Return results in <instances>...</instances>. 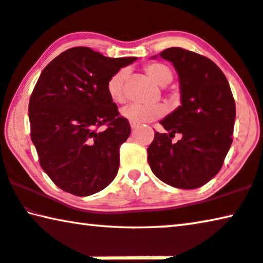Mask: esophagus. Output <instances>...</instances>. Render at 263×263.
<instances>
[{
    "instance_id": "obj_1",
    "label": "esophagus",
    "mask_w": 263,
    "mask_h": 263,
    "mask_svg": "<svg viewBox=\"0 0 263 263\" xmlns=\"http://www.w3.org/2000/svg\"><path fill=\"white\" fill-rule=\"evenodd\" d=\"M130 128L133 129V130H135V129L139 128V124H136V123H133V122H130Z\"/></svg>"
}]
</instances>
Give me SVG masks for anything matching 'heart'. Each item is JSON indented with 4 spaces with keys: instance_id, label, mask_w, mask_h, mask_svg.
I'll return each instance as SVG.
<instances>
[{
    "instance_id": "obj_1",
    "label": "heart",
    "mask_w": 263,
    "mask_h": 263,
    "mask_svg": "<svg viewBox=\"0 0 263 263\" xmlns=\"http://www.w3.org/2000/svg\"><path fill=\"white\" fill-rule=\"evenodd\" d=\"M148 75L160 86H167L173 79L172 71L163 63H152L145 68ZM128 75L127 69H120L109 79L107 83V90L114 102L122 103L126 100V91H124V82ZM165 108L163 104H137L133 103L124 107L121 110V115L127 119L129 122L142 124L151 122L163 116Z\"/></svg>"
}]
</instances>
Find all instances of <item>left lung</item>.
Returning <instances> with one entry per match:
<instances>
[{"label":"left lung","mask_w":263,"mask_h":263,"mask_svg":"<svg viewBox=\"0 0 263 263\" xmlns=\"http://www.w3.org/2000/svg\"><path fill=\"white\" fill-rule=\"evenodd\" d=\"M159 55L177 72L181 106L160 121L169 134L155 132L147 149L148 162L162 182L199 188L220 172L233 142L235 101L224 74L212 60L177 47ZM175 134L183 137L173 144Z\"/></svg>","instance_id":"1"}]
</instances>
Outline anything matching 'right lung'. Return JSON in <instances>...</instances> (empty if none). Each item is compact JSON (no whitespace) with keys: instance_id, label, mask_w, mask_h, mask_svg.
Returning <instances> with one entry per match:
<instances>
[{"instance_id":"obj_1","label":"right lung","mask_w":263,"mask_h":263,"mask_svg":"<svg viewBox=\"0 0 263 263\" xmlns=\"http://www.w3.org/2000/svg\"><path fill=\"white\" fill-rule=\"evenodd\" d=\"M136 58H106L87 47L60 54L44 68L29 100L31 141L59 188L76 196L102 191L118 175L128 120L108 94L109 79ZM107 124L108 128L98 132Z\"/></svg>"}]
</instances>
